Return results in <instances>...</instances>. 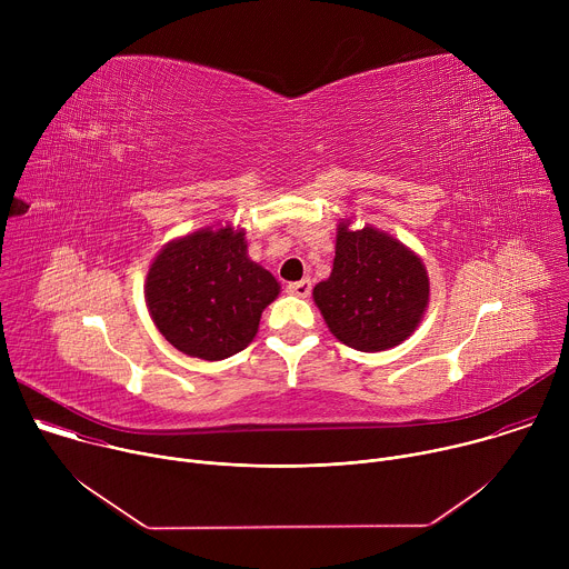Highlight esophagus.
Returning <instances> with one entry per match:
<instances>
[{"instance_id":"esophagus-1","label":"esophagus","mask_w":569,"mask_h":569,"mask_svg":"<svg viewBox=\"0 0 569 569\" xmlns=\"http://www.w3.org/2000/svg\"><path fill=\"white\" fill-rule=\"evenodd\" d=\"M286 290L295 297H308L310 290H312V281L310 279H301V281H295V283H288Z\"/></svg>"}]
</instances>
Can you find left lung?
Segmentation results:
<instances>
[{"mask_svg":"<svg viewBox=\"0 0 569 569\" xmlns=\"http://www.w3.org/2000/svg\"><path fill=\"white\" fill-rule=\"evenodd\" d=\"M312 299L329 331L365 353L393 349L408 340L430 303V277L417 252L353 216L336 231L331 277L312 288Z\"/></svg>","mask_w":569,"mask_h":569,"instance_id":"8db88e82","label":"left lung"}]
</instances>
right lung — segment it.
Instances as JSON below:
<instances>
[{"label":"right lung","instance_id":"add662e5","mask_svg":"<svg viewBox=\"0 0 569 569\" xmlns=\"http://www.w3.org/2000/svg\"><path fill=\"white\" fill-rule=\"evenodd\" d=\"M279 292L272 272L248 257L246 229L222 222L169 240L143 283L159 333L184 356L209 362L246 349Z\"/></svg>","mask_w":569,"mask_h":569}]
</instances>
